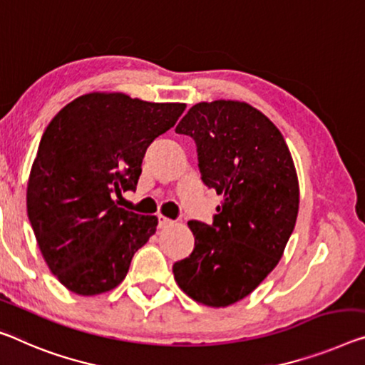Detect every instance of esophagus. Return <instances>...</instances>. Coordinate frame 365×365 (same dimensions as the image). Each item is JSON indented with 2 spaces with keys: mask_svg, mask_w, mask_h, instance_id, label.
Segmentation results:
<instances>
[{
  "mask_svg": "<svg viewBox=\"0 0 365 365\" xmlns=\"http://www.w3.org/2000/svg\"><path fill=\"white\" fill-rule=\"evenodd\" d=\"M158 218H160V225L161 227H168V225H173V222L171 218H168V217H165V215H158Z\"/></svg>",
  "mask_w": 365,
  "mask_h": 365,
  "instance_id": "1",
  "label": "esophagus"
}]
</instances>
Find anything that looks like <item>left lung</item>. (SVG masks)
I'll list each match as a JSON object with an SVG mask.
<instances>
[{"instance_id": "8db88e82", "label": "left lung", "mask_w": 365, "mask_h": 365, "mask_svg": "<svg viewBox=\"0 0 365 365\" xmlns=\"http://www.w3.org/2000/svg\"><path fill=\"white\" fill-rule=\"evenodd\" d=\"M176 133L194 138L205 186L223 195L212 225L187 222L195 245L173 274L190 299L228 307L245 299L284 255L299 214L287 143L267 117L240 101L199 103Z\"/></svg>"}]
</instances>
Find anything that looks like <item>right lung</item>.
Listing matches in <instances>:
<instances>
[{
    "instance_id": "add662e5",
    "label": "right lung",
    "mask_w": 365,
    "mask_h": 365,
    "mask_svg": "<svg viewBox=\"0 0 365 365\" xmlns=\"http://www.w3.org/2000/svg\"><path fill=\"white\" fill-rule=\"evenodd\" d=\"M184 109L89 93L47 125L27 182V217L48 269L71 292L117 287L156 232L155 215L122 209L112 197L137 189L145 151Z\"/></svg>"
}]
</instances>
